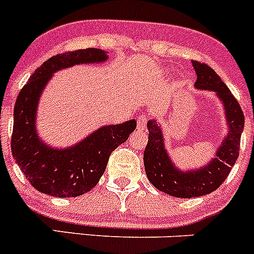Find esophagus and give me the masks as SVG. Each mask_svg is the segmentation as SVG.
I'll return each instance as SVG.
<instances>
[{
  "label": "esophagus",
  "mask_w": 254,
  "mask_h": 254,
  "mask_svg": "<svg viewBox=\"0 0 254 254\" xmlns=\"http://www.w3.org/2000/svg\"><path fill=\"white\" fill-rule=\"evenodd\" d=\"M147 121H148V117H147L146 115H142L137 118V128H138L139 131H142V129L146 128Z\"/></svg>",
  "instance_id": "1"
}]
</instances>
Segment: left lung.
<instances>
[{
	"label": "left lung",
	"mask_w": 254,
	"mask_h": 254,
	"mask_svg": "<svg viewBox=\"0 0 254 254\" xmlns=\"http://www.w3.org/2000/svg\"><path fill=\"white\" fill-rule=\"evenodd\" d=\"M198 89H208L217 93L224 106L228 134L217 149L216 157L199 170L183 172L171 161L163 144L162 129L157 121H148V143L143 153L144 170L149 182L167 194L177 198H193L208 194L224 182L240 156L241 134L245 128V115L221 77L206 64L192 61Z\"/></svg>",
	"instance_id": "8db88e82"
}]
</instances>
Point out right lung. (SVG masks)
<instances>
[{
  "label": "right lung",
  "instance_id": "obj_1",
  "mask_svg": "<svg viewBox=\"0 0 254 254\" xmlns=\"http://www.w3.org/2000/svg\"><path fill=\"white\" fill-rule=\"evenodd\" d=\"M107 59L106 52L98 48L60 53L43 62L18 93L13 111L12 156L38 192L66 198L91 190L105 173L111 153L136 129L134 120L103 126L76 146L64 149L52 148L38 137L36 110L52 74L74 64H97Z\"/></svg>",
  "mask_w": 254,
  "mask_h": 254
}]
</instances>
